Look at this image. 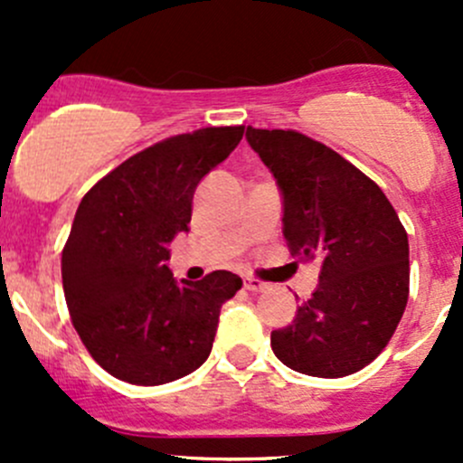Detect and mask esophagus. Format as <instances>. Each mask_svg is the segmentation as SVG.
I'll return each mask as SVG.
<instances>
[{
  "instance_id": "esophagus-1",
  "label": "esophagus",
  "mask_w": 463,
  "mask_h": 463,
  "mask_svg": "<svg viewBox=\"0 0 463 463\" xmlns=\"http://www.w3.org/2000/svg\"><path fill=\"white\" fill-rule=\"evenodd\" d=\"M244 287L249 288V291H253V293H261V291H269L270 284L261 282V279H258V278H246Z\"/></svg>"
}]
</instances>
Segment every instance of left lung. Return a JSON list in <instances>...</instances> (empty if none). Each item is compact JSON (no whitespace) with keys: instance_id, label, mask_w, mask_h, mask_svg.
<instances>
[{"instance_id":"8db88e82","label":"left lung","mask_w":463,"mask_h":463,"mask_svg":"<svg viewBox=\"0 0 463 463\" xmlns=\"http://www.w3.org/2000/svg\"><path fill=\"white\" fill-rule=\"evenodd\" d=\"M246 138L282 190L291 255L320 261L318 288L270 347L300 374H354L385 349L408 305V232L374 181L325 143L250 125Z\"/></svg>"}]
</instances>
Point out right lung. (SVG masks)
<instances>
[{
	"instance_id": "add662e5",
	"label": "right lung",
	"mask_w": 463,
	"mask_h": 463,
	"mask_svg": "<svg viewBox=\"0 0 463 463\" xmlns=\"http://www.w3.org/2000/svg\"><path fill=\"white\" fill-rule=\"evenodd\" d=\"M244 137V125L163 138L82 197L62 249L69 314L93 361L132 385H163L203 365L219 311L241 288L231 270L172 278L167 244L188 231L199 181Z\"/></svg>"
}]
</instances>
